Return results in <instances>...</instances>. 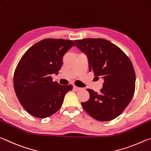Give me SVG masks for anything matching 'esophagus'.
Wrapping results in <instances>:
<instances>
[{"label":"esophagus","mask_w":151,"mask_h":151,"mask_svg":"<svg viewBox=\"0 0 151 151\" xmlns=\"http://www.w3.org/2000/svg\"><path fill=\"white\" fill-rule=\"evenodd\" d=\"M73 89L74 90H75L76 91H79V90H81V88H79V87H77V86H73Z\"/></svg>","instance_id":"esophagus-1"}]
</instances>
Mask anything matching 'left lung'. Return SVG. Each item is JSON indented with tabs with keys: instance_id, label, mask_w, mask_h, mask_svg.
Listing matches in <instances>:
<instances>
[{
	"instance_id": "8db88e82",
	"label": "left lung",
	"mask_w": 151,
	"mask_h": 151,
	"mask_svg": "<svg viewBox=\"0 0 151 151\" xmlns=\"http://www.w3.org/2000/svg\"><path fill=\"white\" fill-rule=\"evenodd\" d=\"M76 47L88 58L90 71L104 80L100 93L87 89L90 98L81 106L89 115L99 121H109L122 114L135 90V71L128 57L104 39L76 40Z\"/></svg>"
}]
</instances>
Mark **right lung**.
Returning a JSON list of instances; mask_svg holds the SVG:
<instances>
[{
	"label": "right lung",
	"instance_id": "obj_1",
	"mask_svg": "<svg viewBox=\"0 0 151 151\" xmlns=\"http://www.w3.org/2000/svg\"><path fill=\"white\" fill-rule=\"evenodd\" d=\"M75 45L71 40L45 39L35 44L20 59L14 73L13 85L17 98L27 112L45 118L58 112L72 85L53 81L63 65L64 55Z\"/></svg>",
	"mask_w": 151,
	"mask_h": 151
}]
</instances>
